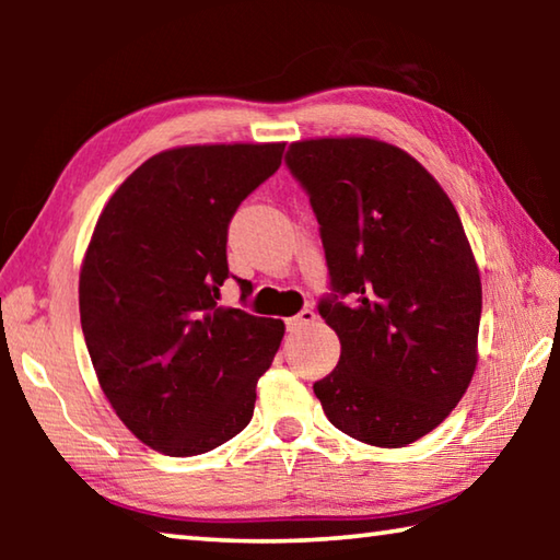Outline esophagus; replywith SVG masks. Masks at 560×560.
<instances>
[{
	"instance_id": "1",
	"label": "esophagus",
	"mask_w": 560,
	"mask_h": 560,
	"mask_svg": "<svg viewBox=\"0 0 560 560\" xmlns=\"http://www.w3.org/2000/svg\"><path fill=\"white\" fill-rule=\"evenodd\" d=\"M316 318H318V316H316V311H314V308H303L301 314H296V316L287 320V328H289V330H301L303 326H311V324H314Z\"/></svg>"
}]
</instances>
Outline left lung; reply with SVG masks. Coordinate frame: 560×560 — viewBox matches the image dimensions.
<instances>
[{"mask_svg": "<svg viewBox=\"0 0 560 560\" xmlns=\"http://www.w3.org/2000/svg\"><path fill=\"white\" fill-rule=\"evenodd\" d=\"M287 165L320 224L334 293L318 314L340 340L314 393L348 438L412 444L457 407L477 368L481 281L459 214L383 140H299Z\"/></svg>", "mask_w": 560, "mask_h": 560, "instance_id": "obj_1", "label": "left lung"}]
</instances>
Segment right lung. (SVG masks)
I'll list each match as a JSON object with an SVG mask.
<instances>
[{"mask_svg":"<svg viewBox=\"0 0 560 560\" xmlns=\"http://www.w3.org/2000/svg\"><path fill=\"white\" fill-rule=\"evenodd\" d=\"M287 143L185 145L145 160L96 222L79 279L101 390L136 438L170 457L249 424L283 320L220 306L226 230ZM242 301L252 283L236 279Z\"/></svg>","mask_w":560,"mask_h":560,"instance_id":"add662e5","label":"right lung"}]
</instances>
